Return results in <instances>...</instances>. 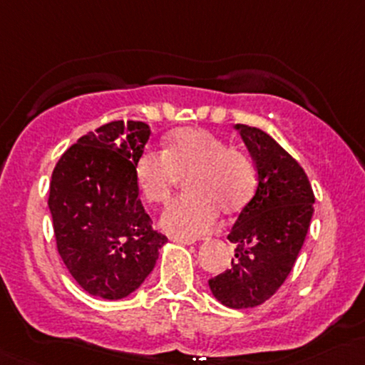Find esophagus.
<instances>
[{
    "label": "esophagus",
    "instance_id": "1",
    "mask_svg": "<svg viewBox=\"0 0 365 365\" xmlns=\"http://www.w3.org/2000/svg\"><path fill=\"white\" fill-rule=\"evenodd\" d=\"M169 238H171V242H176V244H182V245L194 244V242L190 240V238H183V237H169Z\"/></svg>",
    "mask_w": 365,
    "mask_h": 365
}]
</instances>
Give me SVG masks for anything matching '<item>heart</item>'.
<instances>
[{"label": "heart", "instance_id": "heart-1", "mask_svg": "<svg viewBox=\"0 0 365 365\" xmlns=\"http://www.w3.org/2000/svg\"><path fill=\"white\" fill-rule=\"evenodd\" d=\"M190 192L176 197L162 213L160 224L175 237L208 233L219 208L240 210L256 185V169L245 153L205 128H182L169 138L168 150L146 148L135 160V176L150 203H165L180 175Z\"/></svg>", "mask_w": 365, "mask_h": 365}]
</instances>
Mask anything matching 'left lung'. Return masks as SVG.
Segmentation results:
<instances>
[{
  "instance_id": "left-lung-1",
  "label": "left lung",
  "mask_w": 365,
  "mask_h": 365,
  "mask_svg": "<svg viewBox=\"0 0 365 365\" xmlns=\"http://www.w3.org/2000/svg\"><path fill=\"white\" fill-rule=\"evenodd\" d=\"M235 128L256 165L257 187L227 235L235 244L231 268L208 286L226 307L251 309L274 295L292 272L314 212V192L302 165L274 138L249 125Z\"/></svg>"
}]
</instances>
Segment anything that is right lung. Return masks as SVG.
I'll return each mask as SVG.
<instances>
[{
    "instance_id": "1",
    "label": "right lung",
    "mask_w": 365,
    "mask_h": 365,
    "mask_svg": "<svg viewBox=\"0 0 365 365\" xmlns=\"http://www.w3.org/2000/svg\"><path fill=\"white\" fill-rule=\"evenodd\" d=\"M150 127L111 121L77 139L58 160L49 189L56 247L77 284L120 300L148 277L168 242L139 200L135 160Z\"/></svg>"
}]
</instances>
